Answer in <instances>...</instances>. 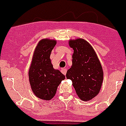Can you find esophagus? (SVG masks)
I'll return each instance as SVG.
<instances>
[{
    "label": "esophagus",
    "mask_w": 126,
    "mask_h": 126,
    "mask_svg": "<svg viewBox=\"0 0 126 126\" xmlns=\"http://www.w3.org/2000/svg\"><path fill=\"white\" fill-rule=\"evenodd\" d=\"M61 72H62V74H64V75H65V74H66V72H67V69L62 68V69H61Z\"/></svg>",
    "instance_id": "obj_1"
}]
</instances>
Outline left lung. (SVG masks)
I'll use <instances>...</instances> for the list:
<instances>
[{"label":"left lung","instance_id":"1","mask_svg":"<svg viewBox=\"0 0 126 126\" xmlns=\"http://www.w3.org/2000/svg\"><path fill=\"white\" fill-rule=\"evenodd\" d=\"M74 50L73 65L66 78L73 81L76 94L83 101H89L97 95L101 88L103 72L98 58L90 44L83 39L69 41Z\"/></svg>","mask_w":126,"mask_h":126}]
</instances>
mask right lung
I'll return each mask as SVG.
<instances>
[{"label":"right lung","instance_id":"1","mask_svg":"<svg viewBox=\"0 0 126 126\" xmlns=\"http://www.w3.org/2000/svg\"><path fill=\"white\" fill-rule=\"evenodd\" d=\"M56 41L43 39L34 51L29 76L32 90L37 97L50 100L55 95L57 87L65 76L53 69L50 57Z\"/></svg>","mask_w":126,"mask_h":126}]
</instances>
